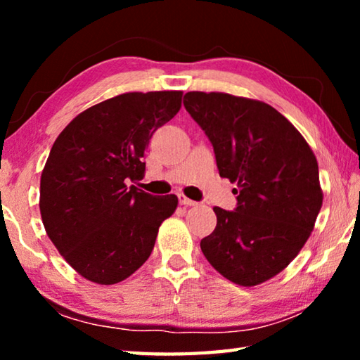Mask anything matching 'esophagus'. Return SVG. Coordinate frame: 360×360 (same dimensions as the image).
<instances>
[{
	"mask_svg": "<svg viewBox=\"0 0 360 360\" xmlns=\"http://www.w3.org/2000/svg\"><path fill=\"white\" fill-rule=\"evenodd\" d=\"M178 198H179V203H181V205H184V206H195V205H198L197 202H193V200L187 198L186 195H182V193H179V195H178Z\"/></svg>",
	"mask_w": 360,
	"mask_h": 360,
	"instance_id": "obj_1",
	"label": "esophagus"
}]
</instances>
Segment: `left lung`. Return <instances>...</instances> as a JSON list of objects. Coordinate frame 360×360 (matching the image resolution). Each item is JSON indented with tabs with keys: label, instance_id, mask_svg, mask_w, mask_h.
Returning a JSON list of instances; mask_svg holds the SVG:
<instances>
[{
	"label": "left lung",
	"instance_id": "obj_1",
	"mask_svg": "<svg viewBox=\"0 0 360 360\" xmlns=\"http://www.w3.org/2000/svg\"><path fill=\"white\" fill-rule=\"evenodd\" d=\"M184 106L214 148L221 178L235 182V211L216 206L217 225L200 243L229 281L251 288L297 257L322 206L318 160L294 125L264 101L188 92Z\"/></svg>",
	"mask_w": 360,
	"mask_h": 360
}]
</instances>
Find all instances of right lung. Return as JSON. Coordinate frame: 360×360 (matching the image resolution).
<instances>
[{
	"instance_id": "obj_1",
	"label": "right lung",
	"mask_w": 360,
	"mask_h": 360,
	"mask_svg": "<svg viewBox=\"0 0 360 360\" xmlns=\"http://www.w3.org/2000/svg\"><path fill=\"white\" fill-rule=\"evenodd\" d=\"M182 92H130L76 115L53 143L41 174L39 211L63 259L89 281H124L154 249L178 206L129 182L144 178L154 131L181 109Z\"/></svg>"
}]
</instances>
